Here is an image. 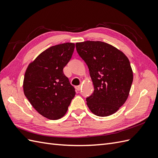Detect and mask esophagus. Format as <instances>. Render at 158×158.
Instances as JSON below:
<instances>
[{"instance_id": "obj_1", "label": "esophagus", "mask_w": 158, "mask_h": 158, "mask_svg": "<svg viewBox=\"0 0 158 158\" xmlns=\"http://www.w3.org/2000/svg\"><path fill=\"white\" fill-rule=\"evenodd\" d=\"M75 88H76L77 90H78V91H79V90L81 89V85H77V86L75 87Z\"/></svg>"}]
</instances>
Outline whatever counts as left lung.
Returning a JSON list of instances; mask_svg holds the SVG:
<instances>
[{
	"mask_svg": "<svg viewBox=\"0 0 158 158\" xmlns=\"http://www.w3.org/2000/svg\"><path fill=\"white\" fill-rule=\"evenodd\" d=\"M76 49L88 66L94 88L86 98L89 110L100 117L115 113L125 103L133 81L128 58L102 41L77 43Z\"/></svg>",
	"mask_w": 158,
	"mask_h": 158,
	"instance_id": "obj_1",
	"label": "left lung"
}]
</instances>
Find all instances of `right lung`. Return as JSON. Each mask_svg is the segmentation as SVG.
<instances>
[{"instance_id":"1","label":"right lung","mask_w":158,"mask_h":158,"mask_svg":"<svg viewBox=\"0 0 158 158\" xmlns=\"http://www.w3.org/2000/svg\"><path fill=\"white\" fill-rule=\"evenodd\" d=\"M74 49L72 43L50 47L26 69L23 92L36 111L48 119L61 118L75 97V88L63 72Z\"/></svg>"}]
</instances>
